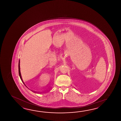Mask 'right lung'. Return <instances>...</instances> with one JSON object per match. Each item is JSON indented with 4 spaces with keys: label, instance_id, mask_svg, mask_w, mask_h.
Returning a JSON list of instances; mask_svg holds the SVG:
<instances>
[{
    "label": "right lung",
    "instance_id": "right-lung-1",
    "mask_svg": "<svg viewBox=\"0 0 121 121\" xmlns=\"http://www.w3.org/2000/svg\"><path fill=\"white\" fill-rule=\"evenodd\" d=\"M18 73H19V77H20L21 79L22 80V81L23 82V80L22 79V76H21V74L20 73V60L19 61V63H18Z\"/></svg>",
    "mask_w": 121,
    "mask_h": 121
}]
</instances>
